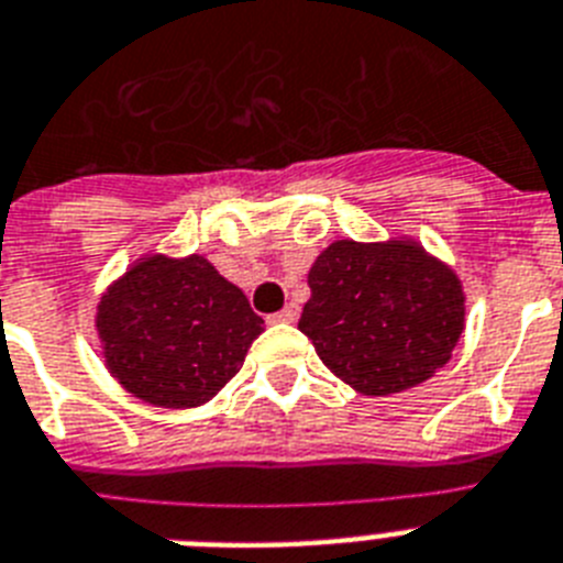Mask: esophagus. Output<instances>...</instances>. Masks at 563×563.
<instances>
[{
  "label": "esophagus",
  "mask_w": 563,
  "mask_h": 563,
  "mask_svg": "<svg viewBox=\"0 0 563 563\" xmlns=\"http://www.w3.org/2000/svg\"><path fill=\"white\" fill-rule=\"evenodd\" d=\"M300 318V306L297 303H289V306H283L277 314H272L274 323H295V320Z\"/></svg>",
  "instance_id": "34e87169"
}]
</instances>
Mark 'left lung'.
Listing matches in <instances>:
<instances>
[{
	"label": "left lung",
	"instance_id": "8db88e82",
	"mask_svg": "<svg viewBox=\"0 0 563 563\" xmlns=\"http://www.w3.org/2000/svg\"><path fill=\"white\" fill-rule=\"evenodd\" d=\"M309 289L297 329L343 384L372 398L429 380L464 332L457 274L415 240H334Z\"/></svg>",
	"mask_w": 563,
	"mask_h": 563
}]
</instances>
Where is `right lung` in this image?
<instances>
[{
	"mask_svg": "<svg viewBox=\"0 0 563 563\" xmlns=\"http://www.w3.org/2000/svg\"><path fill=\"white\" fill-rule=\"evenodd\" d=\"M97 332L108 372L134 398L191 409L238 375L263 318L200 254H148L99 297Z\"/></svg>",
	"mask_w": 563,
	"mask_h": 563,
	"instance_id": "obj_1",
	"label": "right lung"
}]
</instances>
